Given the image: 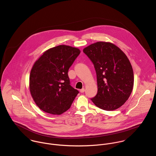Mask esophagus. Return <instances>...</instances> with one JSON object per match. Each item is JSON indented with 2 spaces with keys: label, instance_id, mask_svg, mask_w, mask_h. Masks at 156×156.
<instances>
[{
  "label": "esophagus",
  "instance_id": "obj_1",
  "mask_svg": "<svg viewBox=\"0 0 156 156\" xmlns=\"http://www.w3.org/2000/svg\"><path fill=\"white\" fill-rule=\"evenodd\" d=\"M80 91V92H81V93H84V91H85V89H84V88H83V89H81Z\"/></svg>",
  "mask_w": 156,
  "mask_h": 156
}]
</instances>
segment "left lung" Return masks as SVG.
<instances>
[{
    "mask_svg": "<svg viewBox=\"0 0 156 156\" xmlns=\"http://www.w3.org/2000/svg\"><path fill=\"white\" fill-rule=\"evenodd\" d=\"M94 64L98 93L91 99L96 106L111 111L121 107L132 92L134 73L124 52L110 42L98 41L83 49Z\"/></svg>",
    "mask_w": 156,
    "mask_h": 156,
    "instance_id": "1",
    "label": "left lung"
}]
</instances>
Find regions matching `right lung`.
<instances>
[{
  "instance_id": "1",
  "label": "right lung",
  "mask_w": 156,
  "mask_h": 156,
  "mask_svg": "<svg viewBox=\"0 0 156 156\" xmlns=\"http://www.w3.org/2000/svg\"><path fill=\"white\" fill-rule=\"evenodd\" d=\"M80 52L76 48L59 45L46 51L34 62L30 90L41 110L59 115L70 107L79 92L70 85L67 73Z\"/></svg>"
}]
</instances>
